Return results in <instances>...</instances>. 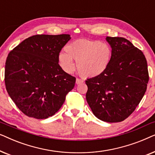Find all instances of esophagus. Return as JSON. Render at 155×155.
<instances>
[{"label": "esophagus", "mask_w": 155, "mask_h": 155, "mask_svg": "<svg viewBox=\"0 0 155 155\" xmlns=\"http://www.w3.org/2000/svg\"><path fill=\"white\" fill-rule=\"evenodd\" d=\"M82 82H83V80H82L81 79H79V78H77V79H76V84H81Z\"/></svg>", "instance_id": "esophagus-1"}]
</instances>
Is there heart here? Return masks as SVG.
Listing matches in <instances>:
<instances>
[{
	"instance_id": "1",
	"label": "heart",
	"mask_w": 155,
	"mask_h": 155,
	"mask_svg": "<svg viewBox=\"0 0 155 155\" xmlns=\"http://www.w3.org/2000/svg\"><path fill=\"white\" fill-rule=\"evenodd\" d=\"M65 52L58 57V63L63 71L72 73L77 62L80 75L84 78L101 75L109 67L112 58L111 47L99 40L78 39L65 46Z\"/></svg>"
}]
</instances>
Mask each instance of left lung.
Masks as SVG:
<instances>
[{
    "label": "left lung",
    "mask_w": 155,
    "mask_h": 155,
    "mask_svg": "<svg viewBox=\"0 0 155 155\" xmlns=\"http://www.w3.org/2000/svg\"><path fill=\"white\" fill-rule=\"evenodd\" d=\"M112 49L104 73L85 81L86 99L94 115L103 121L116 123L128 117L140 102L149 81L145 55L128 39L106 38Z\"/></svg>",
    "instance_id": "8db88e82"
}]
</instances>
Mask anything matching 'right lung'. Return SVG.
Instances as JSON below:
<instances>
[{"label": "right lung", "mask_w": 155, "mask_h": 155, "mask_svg": "<svg viewBox=\"0 0 155 155\" xmlns=\"http://www.w3.org/2000/svg\"><path fill=\"white\" fill-rule=\"evenodd\" d=\"M70 35H34L9 53L5 68L6 90L25 115L45 119L56 113L73 90L75 78L58 64Z\"/></svg>", "instance_id": "obj_1"}]
</instances>
